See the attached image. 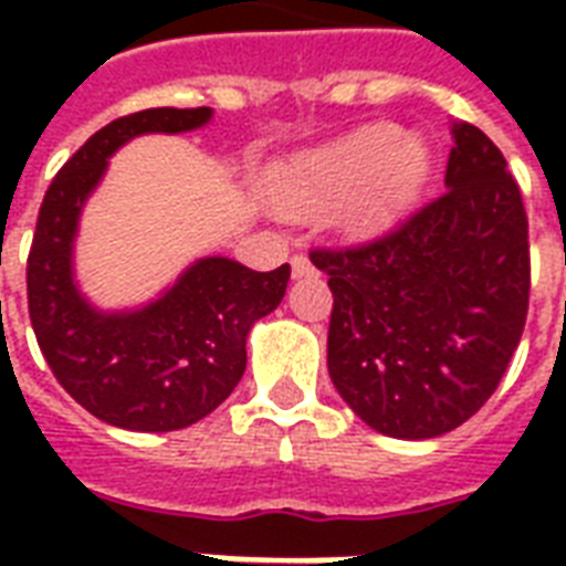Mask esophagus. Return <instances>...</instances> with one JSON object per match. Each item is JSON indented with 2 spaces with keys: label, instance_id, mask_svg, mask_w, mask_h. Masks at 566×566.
Masks as SVG:
<instances>
[{
  "label": "esophagus",
  "instance_id": "1",
  "mask_svg": "<svg viewBox=\"0 0 566 566\" xmlns=\"http://www.w3.org/2000/svg\"><path fill=\"white\" fill-rule=\"evenodd\" d=\"M291 270H293V279H305V275L314 273V264H311L305 252H296V255L291 258Z\"/></svg>",
  "mask_w": 566,
  "mask_h": 566
}]
</instances>
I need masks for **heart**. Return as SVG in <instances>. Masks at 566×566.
<instances>
[{
  "mask_svg": "<svg viewBox=\"0 0 566 566\" xmlns=\"http://www.w3.org/2000/svg\"><path fill=\"white\" fill-rule=\"evenodd\" d=\"M426 172V146L402 137L394 123H376L284 164L275 172L273 196L287 213H317L344 202L346 229L373 231L411 202Z\"/></svg>",
  "mask_w": 566,
  "mask_h": 566,
  "instance_id": "b5f03b06",
  "label": "heart"
}]
</instances>
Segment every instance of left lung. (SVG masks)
I'll return each instance as SVG.
<instances>
[{"label":"left lung","instance_id":"1","mask_svg":"<svg viewBox=\"0 0 566 566\" xmlns=\"http://www.w3.org/2000/svg\"><path fill=\"white\" fill-rule=\"evenodd\" d=\"M447 193L378 238L311 249L328 275V376L387 438L467 422L500 387L528 314V217L482 128L452 126Z\"/></svg>","mask_w":566,"mask_h":566}]
</instances>
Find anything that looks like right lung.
<instances>
[{"label": "right lung", "instance_id": "obj_1", "mask_svg": "<svg viewBox=\"0 0 566 566\" xmlns=\"http://www.w3.org/2000/svg\"><path fill=\"white\" fill-rule=\"evenodd\" d=\"M211 108H149L99 128L57 170L38 213L25 284L38 346L75 402L128 431L193 426L229 399L247 370V335L279 308L291 266L255 273L199 258L170 291L137 311H99L73 282V240L108 158L137 135H179Z\"/></svg>", "mask_w": 566, "mask_h": 566}]
</instances>
